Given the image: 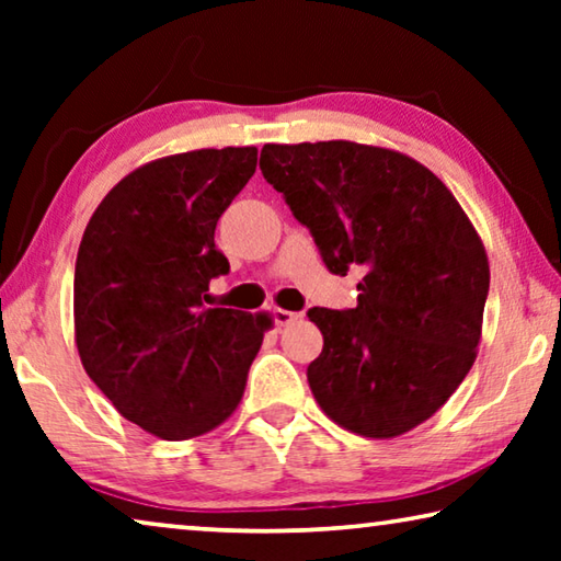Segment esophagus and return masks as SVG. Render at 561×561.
<instances>
[{"label":"esophagus","instance_id":"obj_1","mask_svg":"<svg viewBox=\"0 0 561 561\" xmlns=\"http://www.w3.org/2000/svg\"><path fill=\"white\" fill-rule=\"evenodd\" d=\"M301 319V314L297 311H289V309H274V324L277 327H289L294 321Z\"/></svg>","mask_w":561,"mask_h":561}]
</instances>
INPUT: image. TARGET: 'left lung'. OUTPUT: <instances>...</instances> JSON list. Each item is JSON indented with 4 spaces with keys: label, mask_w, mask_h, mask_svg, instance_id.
I'll list each match as a JSON object with an SVG mask.
<instances>
[{
    "label": "left lung",
    "mask_w": 561,
    "mask_h": 561,
    "mask_svg": "<svg viewBox=\"0 0 561 561\" xmlns=\"http://www.w3.org/2000/svg\"><path fill=\"white\" fill-rule=\"evenodd\" d=\"M260 168L331 272H366L354 309H309L324 336L307 368L319 408L364 438L413 431L478 356L490 289L478 230L438 175L391 148L267 144Z\"/></svg>",
    "instance_id": "1"
}]
</instances>
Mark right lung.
Returning a JSON list of instances; mask_svg holds the SVG:
<instances>
[{
    "instance_id": "add662e5",
    "label": "right lung",
    "mask_w": 561,
    "mask_h": 561,
    "mask_svg": "<svg viewBox=\"0 0 561 561\" xmlns=\"http://www.w3.org/2000/svg\"><path fill=\"white\" fill-rule=\"evenodd\" d=\"M257 148H201L140 165L108 190L76 257L81 364L126 421L163 440L215 431L240 405L267 311L207 309L230 272L215 227Z\"/></svg>"
}]
</instances>
